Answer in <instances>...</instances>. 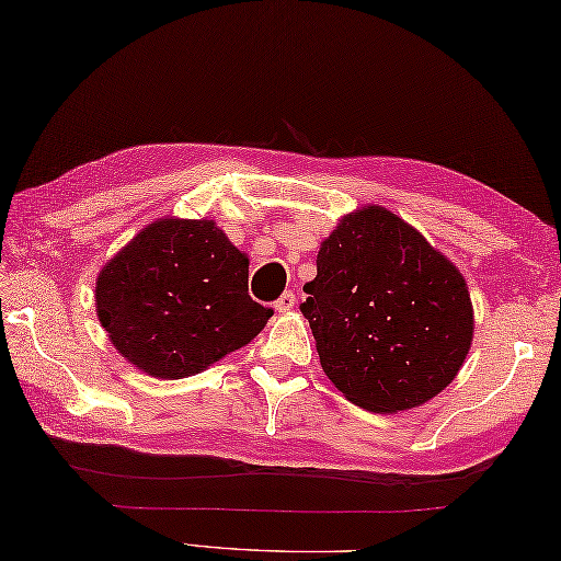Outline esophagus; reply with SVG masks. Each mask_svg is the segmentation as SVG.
<instances>
[{
  "label": "esophagus",
  "instance_id": "esophagus-1",
  "mask_svg": "<svg viewBox=\"0 0 561 561\" xmlns=\"http://www.w3.org/2000/svg\"><path fill=\"white\" fill-rule=\"evenodd\" d=\"M296 304V296L291 291H284L277 301H274V311L277 313H289Z\"/></svg>",
  "mask_w": 561,
  "mask_h": 561
}]
</instances>
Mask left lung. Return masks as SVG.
<instances>
[{
	"label": "left lung",
	"instance_id": "left-lung-1",
	"mask_svg": "<svg viewBox=\"0 0 561 561\" xmlns=\"http://www.w3.org/2000/svg\"><path fill=\"white\" fill-rule=\"evenodd\" d=\"M316 265L301 313L344 398L392 414L453 383L472 344L468 284L414 226L362 207L320 243Z\"/></svg>",
	"mask_w": 561,
	"mask_h": 561
}]
</instances>
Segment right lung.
I'll return each mask as SVG.
<instances>
[{"mask_svg": "<svg viewBox=\"0 0 561 561\" xmlns=\"http://www.w3.org/2000/svg\"><path fill=\"white\" fill-rule=\"evenodd\" d=\"M96 313L153 378H187L245 347L272 308L248 296V255L211 219H159L105 262Z\"/></svg>", "mask_w": 561, "mask_h": 561, "instance_id": "right-lung-1", "label": "right lung"}]
</instances>
